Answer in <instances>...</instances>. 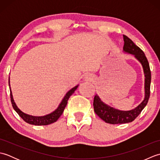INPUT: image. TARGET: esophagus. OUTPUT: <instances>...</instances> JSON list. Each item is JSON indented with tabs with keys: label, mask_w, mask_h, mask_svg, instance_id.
<instances>
[{
	"label": "esophagus",
	"mask_w": 160,
	"mask_h": 160,
	"mask_svg": "<svg viewBox=\"0 0 160 160\" xmlns=\"http://www.w3.org/2000/svg\"><path fill=\"white\" fill-rule=\"evenodd\" d=\"M93 78L91 76V75H86V76H84V80L87 81V82H91V81L93 80Z\"/></svg>",
	"instance_id": "34e87169"
}]
</instances>
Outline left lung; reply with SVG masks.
Returning <instances> with one entry per match:
<instances>
[{"label":"left lung","mask_w":160,"mask_h":160,"mask_svg":"<svg viewBox=\"0 0 160 160\" xmlns=\"http://www.w3.org/2000/svg\"><path fill=\"white\" fill-rule=\"evenodd\" d=\"M123 38L124 42L123 52L133 55L135 58L141 63L143 68L144 74V98L143 101L135 108L129 111H122L105 104L101 100L98 95H96L93 100L95 113L105 122L112 124L128 123L133 121L144 109L150 97L151 73L147 57L143 51L127 36L123 35Z\"/></svg>","instance_id":"left-lung-1"}]
</instances>
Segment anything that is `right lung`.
Wrapping results in <instances>:
<instances>
[{"instance_id": "add662e5", "label": "right lung", "mask_w": 160, "mask_h": 160, "mask_svg": "<svg viewBox=\"0 0 160 160\" xmlns=\"http://www.w3.org/2000/svg\"><path fill=\"white\" fill-rule=\"evenodd\" d=\"M78 85H79V84H78V85H76V87H73L72 89L68 91V92L65 94V96H64V98H62V100L61 101L60 104L58 105V107H57L56 109H55L53 112H52V113L45 115H43V116H33V115H31L24 113V112H22L18 107H17V105L15 103V102L13 100V98L11 87H10V82H9V78L10 98H11V102H12V104L13 109L16 111V113L20 115V117L24 121L26 122L27 123L33 124V125H36V126L48 125L56 122L58 120V119L60 117V115L62 114L64 108H65L67 104L68 100H69V98H70L71 95L74 93V91L77 89Z\"/></svg>"}]
</instances>
